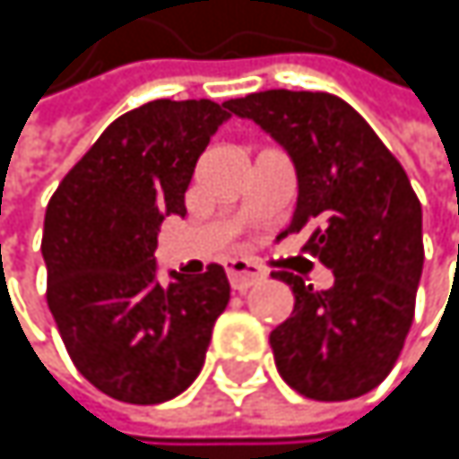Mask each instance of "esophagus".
I'll list each match as a JSON object with an SVG mask.
<instances>
[{
    "mask_svg": "<svg viewBox=\"0 0 459 459\" xmlns=\"http://www.w3.org/2000/svg\"><path fill=\"white\" fill-rule=\"evenodd\" d=\"M226 273H229V281L233 290H249L252 284H257V281L265 279V268H260L257 263L244 260V257L229 260L226 263Z\"/></svg>",
    "mask_w": 459,
    "mask_h": 459,
    "instance_id": "esophagus-1",
    "label": "esophagus"
}]
</instances>
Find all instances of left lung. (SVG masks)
<instances>
[{"instance_id":"left-lung-1","label":"left lung","mask_w":459,"mask_h":459,"mask_svg":"<svg viewBox=\"0 0 459 459\" xmlns=\"http://www.w3.org/2000/svg\"><path fill=\"white\" fill-rule=\"evenodd\" d=\"M292 156L298 207L290 230L334 273L314 290L273 271L295 292L292 316L271 332L276 369L316 402L377 388L394 369L414 319L422 273V207L399 159L359 111L329 92L265 90L230 100Z\"/></svg>"}]
</instances>
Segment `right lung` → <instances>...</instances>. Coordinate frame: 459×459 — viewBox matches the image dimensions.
<instances>
[{
	"label": "right lung",
	"mask_w": 459,
	"mask_h": 459,
	"mask_svg": "<svg viewBox=\"0 0 459 459\" xmlns=\"http://www.w3.org/2000/svg\"><path fill=\"white\" fill-rule=\"evenodd\" d=\"M230 100H151L122 114L68 169L47 204V306L74 367L106 396L161 404L204 367L226 311L223 265L156 279V233L186 215L194 167Z\"/></svg>",
	"instance_id": "add662e5"
}]
</instances>
